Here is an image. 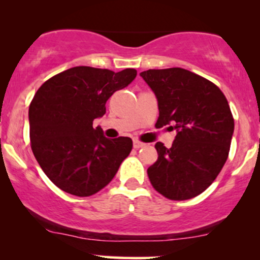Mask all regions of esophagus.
Here are the masks:
<instances>
[{"label": "esophagus", "mask_w": 260, "mask_h": 260, "mask_svg": "<svg viewBox=\"0 0 260 260\" xmlns=\"http://www.w3.org/2000/svg\"><path fill=\"white\" fill-rule=\"evenodd\" d=\"M144 143H142V142H139V140H133V147L136 148V149H139V148H143L144 147Z\"/></svg>", "instance_id": "34e87169"}]
</instances>
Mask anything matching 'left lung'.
Here are the masks:
<instances>
[{
  "mask_svg": "<svg viewBox=\"0 0 260 260\" xmlns=\"http://www.w3.org/2000/svg\"><path fill=\"white\" fill-rule=\"evenodd\" d=\"M140 77L157 100L156 127L172 124L171 148L156 143L148 169L151 184L172 201L204 192L228 160L235 122L225 95L214 83L183 68L149 70Z\"/></svg>",
  "mask_w": 260,
  "mask_h": 260,
  "instance_id": "obj_1",
  "label": "left lung"
}]
</instances>
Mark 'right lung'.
I'll use <instances>...</instances> for the list:
<instances>
[{
    "mask_svg": "<svg viewBox=\"0 0 260 260\" xmlns=\"http://www.w3.org/2000/svg\"><path fill=\"white\" fill-rule=\"evenodd\" d=\"M133 68L79 66L44 83L29 106L30 143L45 175L70 194L89 197L111 182L132 150V139H109L92 121L106 112V101L133 82Z\"/></svg>",
    "mask_w": 260,
    "mask_h": 260,
    "instance_id": "obj_1",
    "label": "right lung"
}]
</instances>
